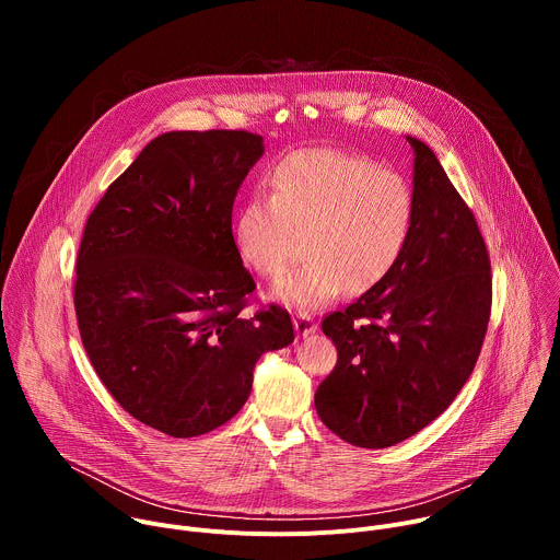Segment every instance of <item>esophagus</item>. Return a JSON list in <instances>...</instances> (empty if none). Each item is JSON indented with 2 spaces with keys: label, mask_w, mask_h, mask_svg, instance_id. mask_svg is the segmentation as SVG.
Segmentation results:
<instances>
[{
  "label": "esophagus",
  "mask_w": 560,
  "mask_h": 560,
  "mask_svg": "<svg viewBox=\"0 0 560 560\" xmlns=\"http://www.w3.org/2000/svg\"><path fill=\"white\" fill-rule=\"evenodd\" d=\"M292 322H294V330H296L299 337H310V335L316 330L314 318L307 316V314H296V316L292 318Z\"/></svg>",
  "instance_id": "34e87169"
}]
</instances>
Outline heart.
<instances>
[{"instance_id":"heart-1","label":"heart","mask_w":560,"mask_h":560,"mask_svg":"<svg viewBox=\"0 0 560 560\" xmlns=\"http://www.w3.org/2000/svg\"><path fill=\"white\" fill-rule=\"evenodd\" d=\"M268 184L270 195L255 192L238 208L232 238L248 268L279 279L303 236L307 264L272 290L277 301L312 312L348 288L368 292L404 255L415 197L401 175L372 159L305 148L283 156Z\"/></svg>"}]
</instances>
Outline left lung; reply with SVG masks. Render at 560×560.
Here are the masks:
<instances>
[{
  "instance_id": "obj_1",
  "label": "left lung",
  "mask_w": 560,
  "mask_h": 560,
  "mask_svg": "<svg viewBox=\"0 0 560 560\" xmlns=\"http://www.w3.org/2000/svg\"><path fill=\"white\" fill-rule=\"evenodd\" d=\"M406 139L415 150V217L404 255L322 326L339 359L316 387V415L368 450L410 439L450 408L481 352L492 307L490 257L471 210L432 148Z\"/></svg>"
}]
</instances>
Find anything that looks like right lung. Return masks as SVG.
I'll list each match as a JSON object with an SVG mask.
<instances>
[{
	"instance_id": "1",
	"label": "right lung",
	"mask_w": 560,
	"mask_h": 560,
	"mask_svg": "<svg viewBox=\"0 0 560 560\" xmlns=\"http://www.w3.org/2000/svg\"><path fill=\"white\" fill-rule=\"evenodd\" d=\"M264 150L246 130L159 135L86 221L79 335L115 401L175 439L230 421L259 357L294 341L279 305L242 312L255 281L234 248L232 203Z\"/></svg>"
}]
</instances>
